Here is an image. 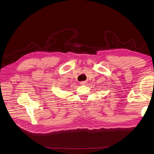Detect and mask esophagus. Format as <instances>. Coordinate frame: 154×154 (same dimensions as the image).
<instances>
[{
    "label": "esophagus",
    "instance_id": "34e87169",
    "mask_svg": "<svg viewBox=\"0 0 154 154\" xmlns=\"http://www.w3.org/2000/svg\"><path fill=\"white\" fill-rule=\"evenodd\" d=\"M87 83V82H80V85H86Z\"/></svg>",
    "mask_w": 154,
    "mask_h": 154
}]
</instances>
